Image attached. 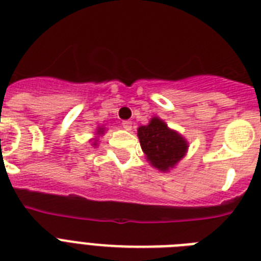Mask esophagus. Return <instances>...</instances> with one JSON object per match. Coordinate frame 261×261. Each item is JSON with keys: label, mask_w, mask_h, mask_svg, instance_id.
I'll list each match as a JSON object with an SVG mask.
<instances>
[{"label": "esophagus", "mask_w": 261, "mask_h": 261, "mask_svg": "<svg viewBox=\"0 0 261 261\" xmlns=\"http://www.w3.org/2000/svg\"><path fill=\"white\" fill-rule=\"evenodd\" d=\"M122 126H123L124 130L130 131L131 128H133V122H131V120H124L123 123H122Z\"/></svg>", "instance_id": "obj_1"}]
</instances>
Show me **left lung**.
<instances>
[{"mask_svg": "<svg viewBox=\"0 0 261 261\" xmlns=\"http://www.w3.org/2000/svg\"><path fill=\"white\" fill-rule=\"evenodd\" d=\"M138 138L147 162L162 173L174 169L189 149L185 137L170 128L160 116H152L146 126L138 127Z\"/></svg>", "mask_w": 261, "mask_h": 261, "instance_id": "1", "label": "left lung"}]
</instances>
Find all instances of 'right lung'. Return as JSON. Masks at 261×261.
Here are the masks:
<instances>
[{
    "mask_svg": "<svg viewBox=\"0 0 261 261\" xmlns=\"http://www.w3.org/2000/svg\"><path fill=\"white\" fill-rule=\"evenodd\" d=\"M105 131H106L105 126H99L96 128V133H95V135H96V137L91 138V141H94V142H92V146H94V147H96V146H97V142H99V137L105 135Z\"/></svg>",
    "mask_w": 261,
    "mask_h": 261,
    "instance_id": "right-lung-1",
    "label": "right lung"
}]
</instances>
